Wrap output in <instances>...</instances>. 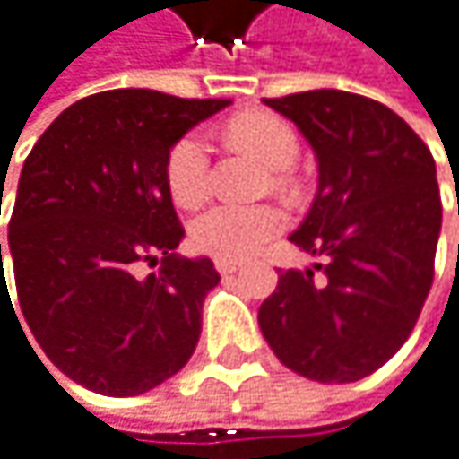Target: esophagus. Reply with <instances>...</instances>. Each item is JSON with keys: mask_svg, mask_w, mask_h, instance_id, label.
I'll return each mask as SVG.
<instances>
[{"mask_svg": "<svg viewBox=\"0 0 459 459\" xmlns=\"http://www.w3.org/2000/svg\"><path fill=\"white\" fill-rule=\"evenodd\" d=\"M214 269H217L222 277H228V274H237V272L242 269V264H237V261H217Z\"/></svg>", "mask_w": 459, "mask_h": 459, "instance_id": "obj_1", "label": "esophagus"}]
</instances>
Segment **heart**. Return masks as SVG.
I'll return each mask as SVG.
<instances>
[{
	"mask_svg": "<svg viewBox=\"0 0 459 459\" xmlns=\"http://www.w3.org/2000/svg\"><path fill=\"white\" fill-rule=\"evenodd\" d=\"M234 142L253 150L269 166H288L299 155L293 126L277 115L255 112L228 126ZM166 185L177 204L193 206L209 185V142L201 131L182 134L166 155ZM288 217L274 204H231L217 201L190 222L193 247L220 261H242L274 239Z\"/></svg>",
	"mask_w": 459,
	"mask_h": 459,
	"instance_id": "1",
	"label": "heart"
}]
</instances>
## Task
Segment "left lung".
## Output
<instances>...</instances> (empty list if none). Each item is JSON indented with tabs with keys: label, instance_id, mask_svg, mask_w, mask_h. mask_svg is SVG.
Segmentation results:
<instances>
[{
	"label": "left lung",
	"instance_id": "1",
	"mask_svg": "<svg viewBox=\"0 0 459 459\" xmlns=\"http://www.w3.org/2000/svg\"><path fill=\"white\" fill-rule=\"evenodd\" d=\"M317 152L320 187L290 237L323 255L282 272L258 323L274 355L315 382H358L411 336L433 285L441 231L436 160L382 101L320 88L264 99Z\"/></svg>",
	"mask_w": 459,
	"mask_h": 459
}]
</instances>
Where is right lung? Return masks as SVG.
<instances>
[{"mask_svg": "<svg viewBox=\"0 0 459 459\" xmlns=\"http://www.w3.org/2000/svg\"><path fill=\"white\" fill-rule=\"evenodd\" d=\"M225 104L150 88L93 93L66 107L23 163L7 234L18 307L50 363L93 393H147L198 344L220 274L206 258L171 253L185 228L166 155ZM155 255L161 269L139 281L133 266L154 265ZM4 288L2 269L10 299Z\"/></svg>", "mask_w": 459, "mask_h": 459, "instance_id": "obj_1", "label": "right lung"}]
</instances>
